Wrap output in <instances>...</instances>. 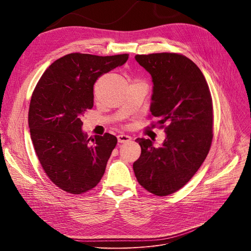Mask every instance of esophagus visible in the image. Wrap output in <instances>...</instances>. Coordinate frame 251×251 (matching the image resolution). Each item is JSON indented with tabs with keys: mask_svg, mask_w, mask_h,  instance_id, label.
<instances>
[{
	"mask_svg": "<svg viewBox=\"0 0 251 251\" xmlns=\"http://www.w3.org/2000/svg\"><path fill=\"white\" fill-rule=\"evenodd\" d=\"M118 138V141L120 143H124V142H129L131 139H132V137L129 136V135H126V134H119L117 136Z\"/></svg>",
	"mask_w": 251,
	"mask_h": 251,
	"instance_id": "esophagus-1",
	"label": "esophagus"
}]
</instances>
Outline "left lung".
<instances>
[{
	"instance_id": "obj_1",
	"label": "left lung",
	"mask_w": 251,
	"mask_h": 251,
	"mask_svg": "<svg viewBox=\"0 0 251 251\" xmlns=\"http://www.w3.org/2000/svg\"><path fill=\"white\" fill-rule=\"evenodd\" d=\"M152 77L151 117L167 137L155 149L137 138L141 153L133 170L140 185L157 196L181 189L201 168L213 141V100L201 69L177 52L136 55Z\"/></svg>"
}]
</instances>
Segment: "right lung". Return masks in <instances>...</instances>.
Masks as SVG:
<instances>
[{
	"label": "right lung",
	"instance_id": "add662e5",
	"mask_svg": "<svg viewBox=\"0 0 251 251\" xmlns=\"http://www.w3.org/2000/svg\"><path fill=\"white\" fill-rule=\"evenodd\" d=\"M128 56L68 54L49 66L32 92L28 125L33 148L47 176L66 192L85 193L104 173L117 137L104 133L89 141L81 117L94 107L97 79Z\"/></svg>",
	"mask_w": 251,
	"mask_h": 251
}]
</instances>
